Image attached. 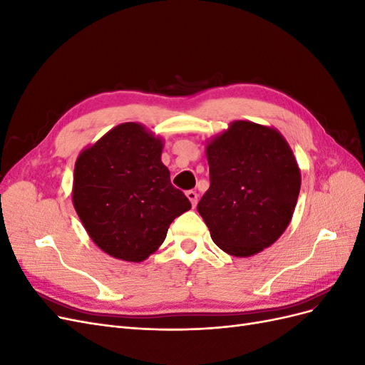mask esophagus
Instances as JSON below:
<instances>
[{"instance_id": "obj_1", "label": "esophagus", "mask_w": 365, "mask_h": 365, "mask_svg": "<svg viewBox=\"0 0 365 365\" xmlns=\"http://www.w3.org/2000/svg\"><path fill=\"white\" fill-rule=\"evenodd\" d=\"M185 195H187V197H189V201L192 202V205L196 207V204H197V193L195 190H189Z\"/></svg>"}]
</instances>
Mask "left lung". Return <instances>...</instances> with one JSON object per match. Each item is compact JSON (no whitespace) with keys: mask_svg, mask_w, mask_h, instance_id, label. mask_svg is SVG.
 Segmentation results:
<instances>
[{"mask_svg":"<svg viewBox=\"0 0 365 365\" xmlns=\"http://www.w3.org/2000/svg\"><path fill=\"white\" fill-rule=\"evenodd\" d=\"M210 189L197 204L215 244L250 257L271 247L288 228L302 175L280 132L236 120L207 141Z\"/></svg>","mask_w":365,"mask_h":365,"instance_id":"left-lung-1","label":"left lung"}]
</instances>
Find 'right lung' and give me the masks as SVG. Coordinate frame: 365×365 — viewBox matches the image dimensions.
Here are the masks:
<instances>
[{
	"instance_id": "right-lung-1",
	"label": "right lung",
	"mask_w": 365,
	"mask_h": 365,
	"mask_svg": "<svg viewBox=\"0 0 365 365\" xmlns=\"http://www.w3.org/2000/svg\"><path fill=\"white\" fill-rule=\"evenodd\" d=\"M164 141L140 123H121L85 148L74 164L73 205L103 252L143 262L192 204L170 182Z\"/></svg>"
}]
</instances>
